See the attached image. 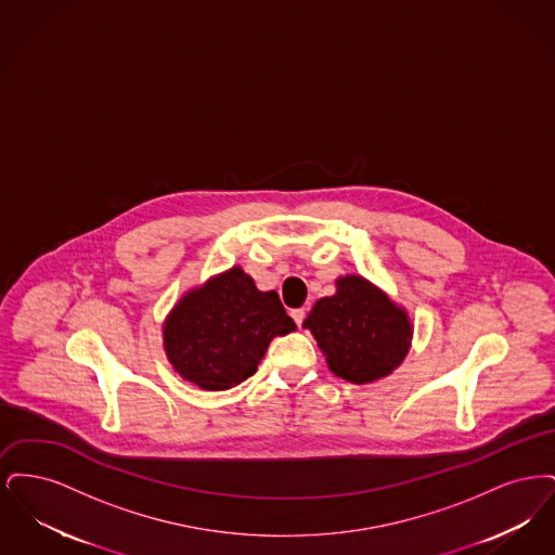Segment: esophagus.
I'll list each match as a JSON object with an SVG mask.
<instances>
[{
    "instance_id": "obj_1",
    "label": "esophagus",
    "mask_w": 555,
    "mask_h": 555,
    "mask_svg": "<svg viewBox=\"0 0 555 555\" xmlns=\"http://www.w3.org/2000/svg\"><path fill=\"white\" fill-rule=\"evenodd\" d=\"M291 318L295 320V324H297V326H301V324H304V320H306V310H304V308L291 310Z\"/></svg>"
}]
</instances>
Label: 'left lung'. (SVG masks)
<instances>
[{"label":"left lung","mask_w":555,"mask_h":555,"mask_svg":"<svg viewBox=\"0 0 555 555\" xmlns=\"http://www.w3.org/2000/svg\"><path fill=\"white\" fill-rule=\"evenodd\" d=\"M326 364L344 380L362 385L391 374L403 362L412 326L408 314L362 276H344L304 320Z\"/></svg>","instance_id":"obj_1"}]
</instances>
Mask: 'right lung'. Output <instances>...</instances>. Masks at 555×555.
Masks as SVG:
<instances>
[{
    "mask_svg": "<svg viewBox=\"0 0 555 555\" xmlns=\"http://www.w3.org/2000/svg\"><path fill=\"white\" fill-rule=\"evenodd\" d=\"M293 328L276 291H258L231 268L179 301L164 324V347L185 380L224 391L256 374L270 341Z\"/></svg>",
    "mask_w": 555,
    "mask_h": 555,
    "instance_id": "right-lung-1",
    "label": "right lung"
}]
</instances>
